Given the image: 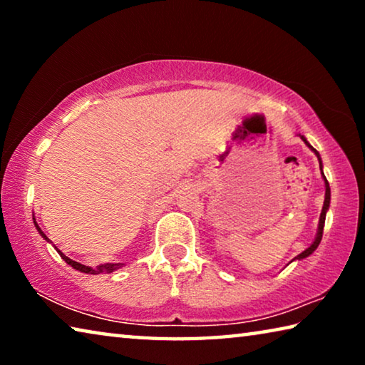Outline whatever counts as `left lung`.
Wrapping results in <instances>:
<instances>
[{
  "mask_svg": "<svg viewBox=\"0 0 365 365\" xmlns=\"http://www.w3.org/2000/svg\"><path fill=\"white\" fill-rule=\"evenodd\" d=\"M298 135H299V137H301V140L304 141V143L307 145L309 150H311L314 154H316L317 159H319V165H320V174H322V178H324V182H325V200H324L322 212H320V217H319V225H317V233H316V238H314V242L311 243V246H309V248H306L304 251L301 252V255H298V256H296L294 259H292V262H293V261H302V259L309 257V256L312 255L314 251L317 250V246L320 245V240H322L324 225H325V215H327V212H329V207H330V185H329V182H327V178H325V175H324V164H322V158H320V154H319V151L316 150V148H314V146H312L311 143H309V141L306 140L304 135H301V133H298Z\"/></svg>",
  "mask_w": 365,
  "mask_h": 365,
  "instance_id": "1",
  "label": "left lung"
}]
</instances>
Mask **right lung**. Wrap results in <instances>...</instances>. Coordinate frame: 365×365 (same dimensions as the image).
Here are the masks:
<instances>
[{
	"label": "right lung",
	"mask_w": 365,
	"mask_h": 365,
	"mask_svg": "<svg viewBox=\"0 0 365 365\" xmlns=\"http://www.w3.org/2000/svg\"><path fill=\"white\" fill-rule=\"evenodd\" d=\"M34 224H35V227H36V230H38V233H40V237L43 238V240H46L48 243H51V240H49L45 233L41 232V228L38 227V224H36V220H35V217H34ZM54 246V245H53ZM54 250L58 251V255L64 259L66 261V264H69L72 269H76V270H78V272H83V274H90V275H98V274H113L114 270H117V269H122L123 267V264H101V265H98L96 269H93V267H90V265H83V264H80V262H76V261H72L71 257H67L63 251H59L58 250V246H54Z\"/></svg>",
	"instance_id": "1"
}]
</instances>
